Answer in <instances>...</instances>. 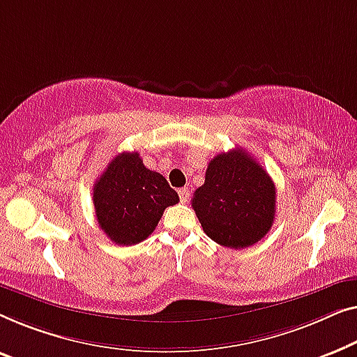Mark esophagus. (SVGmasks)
<instances>
[{
	"mask_svg": "<svg viewBox=\"0 0 357 357\" xmlns=\"http://www.w3.org/2000/svg\"><path fill=\"white\" fill-rule=\"evenodd\" d=\"M178 194H179V200H181V202H183V204L188 202V199H189V189H188V188L179 189Z\"/></svg>",
	"mask_w": 357,
	"mask_h": 357,
	"instance_id": "obj_1",
	"label": "esophagus"
}]
</instances>
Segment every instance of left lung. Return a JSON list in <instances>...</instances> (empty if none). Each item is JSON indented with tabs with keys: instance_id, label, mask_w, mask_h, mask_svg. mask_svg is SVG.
<instances>
[{
	"instance_id": "1",
	"label": "left lung",
	"mask_w": 357,
	"mask_h": 357,
	"mask_svg": "<svg viewBox=\"0 0 357 357\" xmlns=\"http://www.w3.org/2000/svg\"><path fill=\"white\" fill-rule=\"evenodd\" d=\"M205 234L231 249L259 243L273 225L277 192L268 173L243 149L210 160L190 199Z\"/></svg>"
}]
</instances>
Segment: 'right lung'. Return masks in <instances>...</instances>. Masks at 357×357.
<instances>
[{"instance_id":"add662e5","label":"right lung","mask_w":357,"mask_h":357,"mask_svg":"<svg viewBox=\"0 0 357 357\" xmlns=\"http://www.w3.org/2000/svg\"><path fill=\"white\" fill-rule=\"evenodd\" d=\"M179 202L162 174L145 168L139 152H123L93 185L98 227L113 243L134 245L147 239L165 208Z\"/></svg>"}]
</instances>
